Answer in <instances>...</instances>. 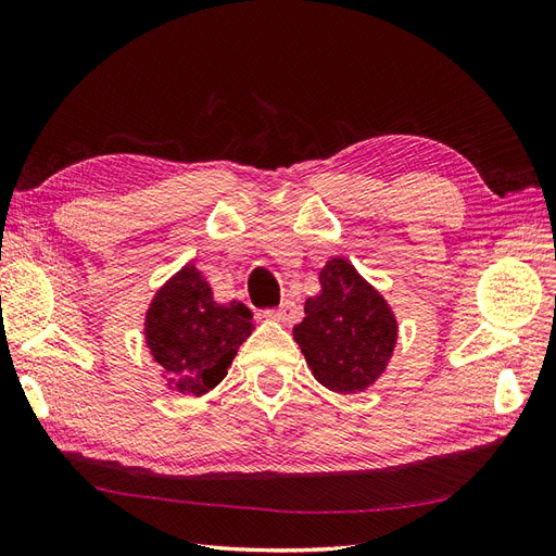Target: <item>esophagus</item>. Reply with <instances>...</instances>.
Returning a JSON list of instances; mask_svg holds the SVG:
<instances>
[{"mask_svg": "<svg viewBox=\"0 0 556 556\" xmlns=\"http://www.w3.org/2000/svg\"><path fill=\"white\" fill-rule=\"evenodd\" d=\"M268 315H271L274 319H278V323H282V325H292V323H296L301 313H299V306L294 304L292 299H285L282 304L276 311L268 313Z\"/></svg>", "mask_w": 556, "mask_h": 556, "instance_id": "obj_1", "label": "esophagus"}]
</instances>
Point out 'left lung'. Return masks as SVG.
<instances>
[{"instance_id": "1", "label": "left lung", "mask_w": 556, "mask_h": 556, "mask_svg": "<svg viewBox=\"0 0 556 556\" xmlns=\"http://www.w3.org/2000/svg\"><path fill=\"white\" fill-rule=\"evenodd\" d=\"M319 285L323 292L306 299L304 323L292 329L294 341L319 384L339 394L364 392L394 352V311L343 257L327 262Z\"/></svg>"}]
</instances>
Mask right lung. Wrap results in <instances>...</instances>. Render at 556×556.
<instances>
[{"instance_id": "obj_1", "label": "right lung", "mask_w": 556, "mask_h": 556, "mask_svg": "<svg viewBox=\"0 0 556 556\" xmlns=\"http://www.w3.org/2000/svg\"><path fill=\"white\" fill-rule=\"evenodd\" d=\"M143 327L148 350L166 384L182 396H201L220 384L255 329L252 313L241 301L217 304L192 262L157 290Z\"/></svg>"}]
</instances>
